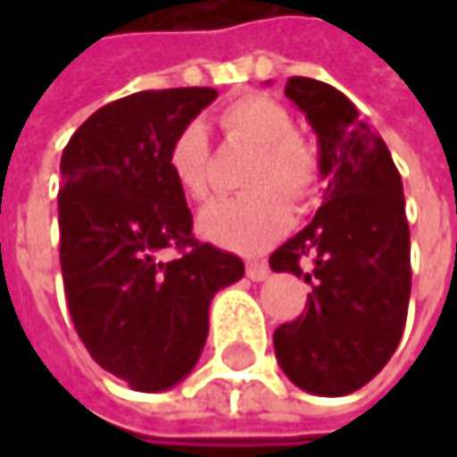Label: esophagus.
Wrapping results in <instances>:
<instances>
[{"instance_id": "34e87169", "label": "esophagus", "mask_w": 457, "mask_h": 457, "mask_svg": "<svg viewBox=\"0 0 457 457\" xmlns=\"http://www.w3.org/2000/svg\"><path fill=\"white\" fill-rule=\"evenodd\" d=\"M245 275L251 278V280H267V275H270V267L264 264V262H248L245 264Z\"/></svg>"}]
</instances>
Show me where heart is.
Listing matches in <instances>:
<instances>
[{"instance_id":"1","label":"heart","mask_w":457,"mask_h":457,"mask_svg":"<svg viewBox=\"0 0 457 457\" xmlns=\"http://www.w3.org/2000/svg\"><path fill=\"white\" fill-rule=\"evenodd\" d=\"M220 127L228 137L256 147L245 171V187L253 190L206 206L198 229L222 248L256 253L288 225L283 195L294 206L312 198L320 155L312 142L296 135L291 113L262 95H245L225 105ZM166 169L190 201L209 195V135L201 124H187L174 135L166 150Z\"/></svg>"}]
</instances>
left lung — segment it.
I'll return each instance as SVG.
<instances>
[{"instance_id":"left-lung-1","label":"left lung","mask_w":457,"mask_h":457,"mask_svg":"<svg viewBox=\"0 0 457 457\" xmlns=\"http://www.w3.org/2000/svg\"><path fill=\"white\" fill-rule=\"evenodd\" d=\"M286 97L318 135L325 187L312 222L270 256L275 272L312 286L304 312L275 330V357L299 389L344 397L365 386L403 338L411 302L403 179L386 142L336 87L294 76Z\"/></svg>"}]
</instances>
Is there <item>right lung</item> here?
<instances>
[{
	"label": "right lung",
	"mask_w": 457,
	"mask_h": 457,
	"mask_svg": "<svg viewBox=\"0 0 457 457\" xmlns=\"http://www.w3.org/2000/svg\"><path fill=\"white\" fill-rule=\"evenodd\" d=\"M217 100L212 87L147 89L95 111L68 139L57 193L60 267L92 360L137 392H163L198 362L209 304L243 262L193 237L166 169L174 135ZM163 247L183 251L161 262Z\"/></svg>",
	"instance_id": "1"
}]
</instances>
